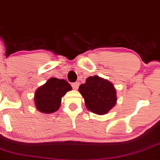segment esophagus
I'll return each instance as SVG.
<instances>
[{
  "instance_id": "esophagus-1",
  "label": "esophagus",
  "mask_w": 160,
  "mask_h": 160,
  "mask_svg": "<svg viewBox=\"0 0 160 160\" xmlns=\"http://www.w3.org/2000/svg\"><path fill=\"white\" fill-rule=\"evenodd\" d=\"M79 85H80V82H73L72 85H71V86H72L73 89H77L78 88Z\"/></svg>"
}]
</instances>
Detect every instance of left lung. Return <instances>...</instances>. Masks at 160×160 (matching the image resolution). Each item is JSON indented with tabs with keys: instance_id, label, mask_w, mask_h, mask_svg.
Segmentation results:
<instances>
[{
	"instance_id": "8db88e82",
	"label": "left lung",
	"mask_w": 160,
	"mask_h": 160,
	"mask_svg": "<svg viewBox=\"0 0 160 160\" xmlns=\"http://www.w3.org/2000/svg\"><path fill=\"white\" fill-rule=\"evenodd\" d=\"M87 109L97 113L105 114L117 102V92L113 84L98 76L89 77L79 87Z\"/></svg>"
}]
</instances>
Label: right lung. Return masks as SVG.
<instances>
[{
  "mask_svg": "<svg viewBox=\"0 0 160 160\" xmlns=\"http://www.w3.org/2000/svg\"><path fill=\"white\" fill-rule=\"evenodd\" d=\"M71 89L72 87L66 80L50 78L35 92L34 102L37 109L46 113L56 111L60 107L62 97Z\"/></svg>",
  "mask_w": 160,
  "mask_h": 160,
  "instance_id": "obj_1",
  "label": "right lung"
}]
</instances>
